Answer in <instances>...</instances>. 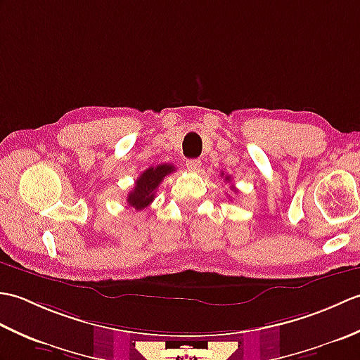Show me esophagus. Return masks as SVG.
<instances>
[{"instance_id":"34e87169","label":"esophagus","mask_w":360,"mask_h":360,"mask_svg":"<svg viewBox=\"0 0 360 360\" xmlns=\"http://www.w3.org/2000/svg\"><path fill=\"white\" fill-rule=\"evenodd\" d=\"M186 167H187V170L188 172H198L200 170V167H201V160L200 159H188L187 162H186Z\"/></svg>"}]
</instances>
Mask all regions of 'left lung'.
Instances as JSON below:
<instances>
[{
	"label": "left lung",
	"instance_id": "obj_1",
	"mask_svg": "<svg viewBox=\"0 0 360 360\" xmlns=\"http://www.w3.org/2000/svg\"><path fill=\"white\" fill-rule=\"evenodd\" d=\"M226 181H231V176H226Z\"/></svg>",
	"mask_w": 360,
	"mask_h": 360
}]
</instances>
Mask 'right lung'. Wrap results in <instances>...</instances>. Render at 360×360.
Returning <instances> with one entry per match:
<instances>
[{
	"instance_id": "right-lung-1",
	"label": "right lung",
	"mask_w": 360,
	"mask_h": 360,
	"mask_svg": "<svg viewBox=\"0 0 360 360\" xmlns=\"http://www.w3.org/2000/svg\"><path fill=\"white\" fill-rule=\"evenodd\" d=\"M174 172V167L170 164H160L156 167H150L145 170L139 178L136 179L134 188L128 193V205L134 209H142L155 200L156 188L167 174Z\"/></svg>"
}]
</instances>
